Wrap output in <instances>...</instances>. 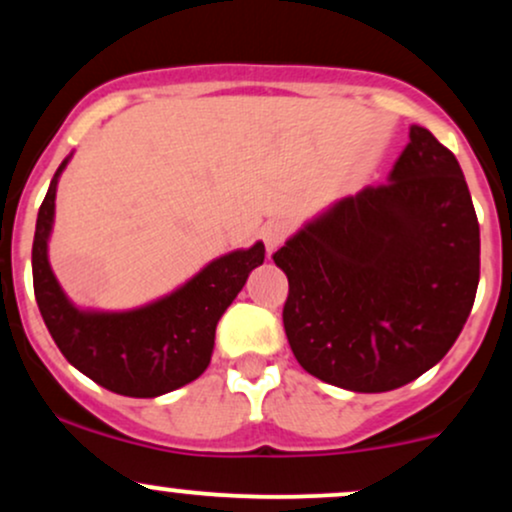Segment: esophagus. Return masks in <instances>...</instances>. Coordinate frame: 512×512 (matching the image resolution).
<instances>
[{
	"label": "esophagus",
	"mask_w": 512,
	"mask_h": 512,
	"mask_svg": "<svg viewBox=\"0 0 512 512\" xmlns=\"http://www.w3.org/2000/svg\"><path fill=\"white\" fill-rule=\"evenodd\" d=\"M262 240H264V245H267V252L269 255H272V252L279 248L281 243H284V238H286V223L284 221H267L262 226Z\"/></svg>",
	"instance_id": "esophagus-1"
}]
</instances>
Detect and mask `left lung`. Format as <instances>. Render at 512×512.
<instances>
[{"label": "left lung", "instance_id": "obj_1", "mask_svg": "<svg viewBox=\"0 0 512 512\" xmlns=\"http://www.w3.org/2000/svg\"><path fill=\"white\" fill-rule=\"evenodd\" d=\"M274 262L310 375L351 392L411 383L460 337L479 286V221L455 154L411 125L385 185L332 202Z\"/></svg>", "mask_w": 512, "mask_h": 512}]
</instances>
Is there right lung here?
I'll return each mask as SVG.
<instances>
[{
  "mask_svg": "<svg viewBox=\"0 0 512 512\" xmlns=\"http://www.w3.org/2000/svg\"><path fill=\"white\" fill-rule=\"evenodd\" d=\"M69 154L50 180L33 238V289L55 344L76 370L125 397H161L192 383L214 354L216 325L250 272L264 262V243L211 260L185 284L129 310L79 308L50 267L55 197Z\"/></svg>",
  "mask_w": 512,
  "mask_h": 512,
  "instance_id": "1",
  "label": "right lung"
}]
</instances>
